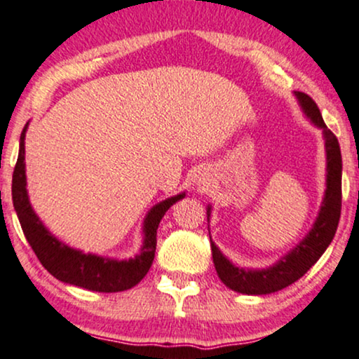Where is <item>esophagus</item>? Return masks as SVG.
<instances>
[{
    "instance_id": "esophagus-1",
    "label": "esophagus",
    "mask_w": 359,
    "mask_h": 359,
    "mask_svg": "<svg viewBox=\"0 0 359 359\" xmlns=\"http://www.w3.org/2000/svg\"><path fill=\"white\" fill-rule=\"evenodd\" d=\"M195 184L200 189H206V188H208V184H210V176L205 175V172H200V175L196 176Z\"/></svg>"
}]
</instances>
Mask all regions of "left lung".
<instances>
[{"label": "left lung", "instance_id": "8db88e82", "mask_svg": "<svg viewBox=\"0 0 359 359\" xmlns=\"http://www.w3.org/2000/svg\"><path fill=\"white\" fill-rule=\"evenodd\" d=\"M294 95H296L307 119L313 122L316 128L323 130L324 147H326V189H324V198L318 217H316L306 237L271 267H238L222 254L220 248L215 245L212 237H210L213 264L220 280L229 289L240 294H247V296H264V294L277 292V290L287 287V285L301 279L330 247L339 223L341 172H343L339 142L334 134L327 129V126L324 124L321 112H319V107L314 100L304 92H294ZM210 215H212V205H208V208H206L208 222Z\"/></svg>", "mask_w": 359, "mask_h": 359}]
</instances>
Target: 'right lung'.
<instances>
[{"label": "right lung", "mask_w": 359, "mask_h": 359, "mask_svg": "<svg viewBox=\"0 0 359 359\" xmlns=\"http://www.w3.org/2000/svg\"><path fill=\"white\" fill-rule=\"evenodd\" d=\"M28 124L20 136V153L13 171V206L23 229L29 247L38 260L55 279L77 287L95 290V292H121L139 284L151 269L156 252V233L164 213L176 201L183 200L187 193H180L159 201L149 210L142 223L141 252L130 259H111L97 254H86L77 248L69 247L58 240L38 218L28 198L27 170H25V136Z\"/></svg>", "instance_id": "obj_1"}]
</instances>
